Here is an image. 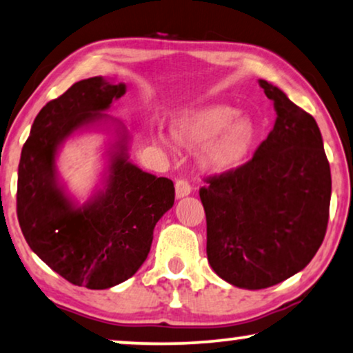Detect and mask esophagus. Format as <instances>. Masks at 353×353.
Instances as JSON below:
<instances>
[{"label": "esophagus", "mask_w": 353, "mask_h": 353, "mask_svg": "<svg viewBox=\"0 0 353 353\" xmlns=\"http://www.w3.org/2000/svg\"><path fill=\"white\" fill-rule=\"evenodd\" d=\"M192 185L185 179H179L176 182V196L177 199H184V196L190 195Z\"/></svg>", "instance_id": "esophagus-1"}]
</instances>
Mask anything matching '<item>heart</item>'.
<instances>
[{
    "label": "heart",
    "mask_w": 353,
    "mask_h": 353,
    "mask_svg": "<svg viewBox=\"0 0 353 353\" xmlns=\"http://www.w3.org/2000/svg\"><path fill=\"white\" fill-rule=\"evenodd\" d=\"M256 129L248 116L239 114L234 106L210 105L187 111L174 124V140L185 148L205 147V168L214 172H228L241 166L255 142ZM169 145L164 135H158Z\"/></svg>",
    "instance_id": "1"
}]
</instances>
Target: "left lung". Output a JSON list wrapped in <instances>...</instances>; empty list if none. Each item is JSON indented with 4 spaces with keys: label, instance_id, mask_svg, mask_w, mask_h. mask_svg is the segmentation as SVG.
Masks as SVG:
<instances>
[{
    "label": "left lung",
    "instance_id": "1",
    "mask_svg": "<svg viewBox=\"0 0 353 353\" xmlns=\"http://www.w3.org/2000/svg\"><path fill=\"white\" fill-rule=\"evenodd\" d=\"M258 82L274 103V128L250 161L200 189L210 265L225 283L250 290L283 283L312 261L331 201L316 121L278 87Z\"/></svg>",
    "mask_w": 353,
    "mask_h": 353
}]
</instances>
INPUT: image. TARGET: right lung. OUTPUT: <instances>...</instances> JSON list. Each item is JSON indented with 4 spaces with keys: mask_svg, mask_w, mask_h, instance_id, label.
<instances>
[{
    "mask_svg": "<svg viewBox=\"0 0 353 353\" xmlns=\"http://www.w3.org/2000/svg\"><path fill=\"white\" fill-rule=\"evenodd\" d=\"M125 83L90 77L41 108L23 143L17 172V219L34 253L74 285L110 289L147 260L153 229L174 205V184L129 159V132L106 114ZM113 134L103 187L83 205L60 182L55 158L79 130Z\"/></svg>",
    "mask_w": 353,
    "mask_h": 353,
    "instance_id": "add662e5",
    "label": "right lung"
}]
</instances>
